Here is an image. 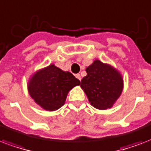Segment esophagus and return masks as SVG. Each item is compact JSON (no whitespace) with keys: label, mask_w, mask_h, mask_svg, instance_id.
<instances>
[{"label":"esophagus","mask_w":151,"mask_h":151,"mask_svg":"<svg viewBox=\"0 0 151 151\" xmlns=\"http://www.w3.org/2000/svg\"><path fill=\"white\" fill-rule=\"evenodd\" d=\"M76 77L78 79H79V80H81V76H80V74H76Z\"/></svg>","instance_id":"esophagus-1"}]
</instances>
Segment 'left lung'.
<instances>
[{
  "label": "left lung",
  "mask_w": 151,
  "mask_h": 151,
  "mask_svg": "<svg viewBox=\"0 0 151 151\" xmlns=\"http://www.w3.org/2000/svg\"><path fill=\"white\" fill-rule=\"evenodd\" d=\"M87 73L80 86L89 101L99 109L111 108L123 90V79L120 73L99 60L86 68Z\"/></svg>",
  "instance_id": "left-lung-1"
}]
</instances>
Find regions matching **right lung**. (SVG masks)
I'll return each mask as SVG.
<instances>
[{
	"label": "right lung",
	"instance_id": "1",
	"mask_svg": "<svg viewBox=\"0 0 151 151\" xmlns=\"http://www.w3.org/2000/svg\"><path fill=\"white\" fill-rule=\"evenodd\" d=\"M80 81L71 72L51 65L35 74L28 83L29 94L44 109L57 110L65 104L67 94Z\"/></svg>",
	"mask_w": 151,
	"mask_h": 151
}]
</instances>
